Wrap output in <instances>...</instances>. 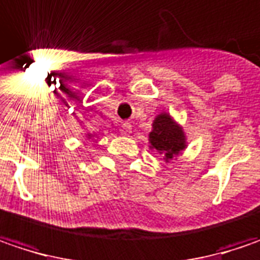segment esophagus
Returning a JSON list of instances; mask_svg holds the SVG:
<instances>
[{"instance_id":"34e87169","label":"esophagus","mask_w":260,"mask_h":260,"mask_svg":"<svg viewBox=\"0 0 260 260\" xmlns=\"http://www.w3.org/2000/svg\"><path fill=\"white\" fill-rule=\"evenodd\" d=\"M130 130H132V125H130V123H124L123 125H121V133H123V135H128V133H130Z\"/></svg>"}]
</instances>
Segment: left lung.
<instances>
[{"instance_id": "obj_1", "label": "left lung", "mask_w": 260, "mask_h": 260, "mask_svg": "<svg viewBox=\"0 0 260 260\" xmlns=\"http://www.w3.org/2000/svg\"><path fill=\"white\" fill-rule=\"evenodd\" d=\"M149 143L150 149L156 150L165 162L173 161L187 146L183 128L167 112H161L153 120Z\"/></svg>"}]
</instances>
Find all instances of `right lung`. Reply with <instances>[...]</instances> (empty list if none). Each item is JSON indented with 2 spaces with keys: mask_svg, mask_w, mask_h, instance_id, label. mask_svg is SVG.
<instances>
[{
  "mask_svg": "<svg viewBox=\"0 0 260 260\" xmlns=\"http://www.w3.org/2000/svg\"><path fill=\"white\" fill-rule=\"evenodd\" d=\"M92 137V135H87V139H90Z\"/></svg>",
  "mask_w": 260,
  "mask_h": 260,
  "instance_id": "1",
  "label": "right lung"
}]
</instances>
